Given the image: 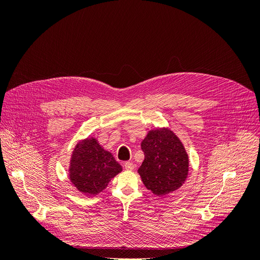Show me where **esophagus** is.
<instances>
[{"instance_id":"34e87169","label":"esophagus","mask_w":260,"mask_h":260,"mask_svg":"<svg viewBox=\"0 0 260 260\" xmlns=\"http://www.w3.org/2000/svg\"><path fill=\"white\" fill-rule=\"evenodd\" d=\"M124 169H125V170H129V171H131V170L135 169V165H133V164H132V162H130V161L124 162Z\"/></svg>"}]
</instances>
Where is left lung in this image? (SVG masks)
I'll use <instances>...</instances> for the list:
<instances>
[{"label": "left lung", "mask_w": 260, "mask_h": 260, "mask_svg": "<svg viewBox=\"0 0 260 260\" xmlns=\"http://www.w3.org/2000/svg\"><path fill=\"white\" fill-rule=\"evenodd\" d=\"M141 147L145 157L138 172L147 190L166 196L182 186L188 175V155L174 131L165 127L149 130Z\"/></svg>", "instance_id": "8db88e82"}]
</instances>
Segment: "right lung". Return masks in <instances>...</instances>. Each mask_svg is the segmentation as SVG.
Returning <instances> with one entry per match:
<instances>
[{"instance_id":"right-lung-1","label":"right lung","mask_w":260,"mask_h":260,"mask_svg":"<svg viewBox=\"0 0 260 260\" xmlns=\"http://www.w3.org/2000/svg\"><path fill=\"white\" fill-rule=\"evenodd\" d=\"M122 167L111 152L102 146L95 138H86L78 142L72 153L68 177L78 191L94 196L105 190Z\"/></svg>"}]
</instances>
